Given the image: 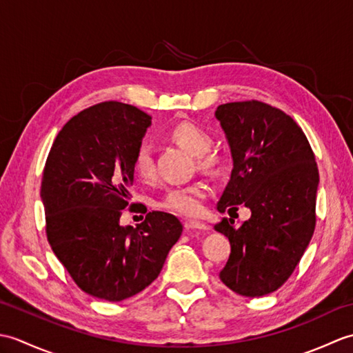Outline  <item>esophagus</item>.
<instances>
[{
	"label": "esophagus",
	"mask_w": 353,
	"mask_h": 353,
	"mask_svg": "<svg viewBox=\"0 0 353 353\" xmlns=\"http://www.w3.org/2000/svg\"><path fill=\"white\" fill-rule=\"evenodd\" d=\"M185 229L186 230H200V232H206L209 230V226L205 223H200V221H185Z\"/></svg>",
	"instance_id": "1"
}]
</instances>
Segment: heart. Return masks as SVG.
<instances>
[{"instance_id": "b5f03b06", "label": "heart", "mask_w": 353, "mask_h": 353, "mask_svg": "<svg viewBox=\"0 0 353 353\" xmlns=\"http://www.w3.org/2000/svg\"><path fill=\"white\" fill-rule=\"evenodd\" d=\"M171 138L181 145L185 152L191 156L201 157L205 156L212 145L211 134L206 133L200 127L182 123L176 125L171 132ZM205 167H211L212 159H203L201 162ZM133 168L137 174L142 179H150L154 174V161H153V148L148 144H141L134 153ZM206 186L201 183H194L188 186H177L171 188L159 201V206L183 216H197L203 211V200L206 197Z\"/></svg>"}]
</instances>
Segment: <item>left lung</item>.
<instances>
[{
  "label": "left lung",
  "mask_w": 353,
  "mask_h": 353,
  "mask_svg": "<svg viewBox=\"0 0 353 353\" xmlns=\"http://www.w3.org/2000/svg\"><path fill=\"white\" fill-rule=\"evenodd\" d=\"M215 118L234 163L216 209L236 212L244 205L252 212L238 228L232 219L215 224L230 243L220 279L236 294L261 297L288 279L312 238L316 157L294 119L265 103L220 104Z\"/></svg>",
  "instance_id": "left-lung-1"
}]
</instances>
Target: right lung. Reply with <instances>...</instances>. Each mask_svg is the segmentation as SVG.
<instances>
[{
  "label": "right lung",
  "instance_id": "right-lung-1",
  "mask_svg": "<svg viewBox=\"0 0 353 353\" xmlns=\"http://www.w3.org/2000/svg\"><path fill=\"white\" fill-rule=\"evenodd\" d=\"M152 117L130 104H95L66 123L43 168L41 199L52 252L89 296L121 302L147 288L182 235L174 215L119 223L130 201L133 159Z\"/></svg>",
  "mask_w": 353,
  "mask_h": 353
}]
</instances>
